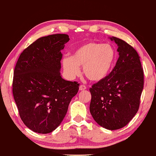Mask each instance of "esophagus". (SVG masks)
<instances>
[{
  "label": "esophagus",
  "mask_w": 156,
  "mask_h": 156,
  "mask_svg": "<svg viewBox=\"0 0 156 156\" xmlns=\"http://www.w3.org/2000/svg\"><path fill=\"white\" fill-rule=\"evenodd\" d=\"M79 90H80V91H82V90H86V87L85 85H80V87H79Z\"/></svg>",
  "instance_id": "obj_1"
}]
</instances>
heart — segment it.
<instances>
[{
	"label": "heart",
	"instance_id": "1",
	"mask_svg": "<svg viewBox=\"0 0 156 156\" xmlns=\"http://www.w3.org/2000/svg\"><path fill=\"white\" fill-rule=\"evenodd\" d=\"M116 59V51L108 43L88 42L79 46L71 57L62 59V66L69 79L80 75V67L86 78L93 82H99L107 77L112 70Z\"/></svg>",
	"mask_w": 156,
	"mask_h": 156
}]
</instances>
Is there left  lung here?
Listing matches in <instances>:
<instances>
[{"label":"left lung","mask_w":156,"mask_h":156,"mask_svg":"<svg viewBox=\"0 0 156 156\" xmlns=\"http://www.w3.org/2000/svg\"><path fill=\"white\" fill-rule=\"evenodd\" d=\"M118 45L119 57L111 73L90 88V113L97 124L115 130L127 125L137 113L144 87L139 55L126 42L109 37Z\"/></svg>","instance_id":"obj_1"}]
</instances>
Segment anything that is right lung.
<instances>
[{
  "label": "right lung",
  "mask_w": 156,
  "mask_h": 156,
  "mask_svg": "<svg viewBox=\"0 0 156 156\" xmlns=\"http://www.w3.org/2000/svg\"><path fill=\"white\" fill-rule=\"evenodd\" d=\"M69 41L67 34L42 37L23 51L16 64L14 99L23 122L37 133L54 131L78 92L79 84L64 80L60 73L61 51Z\"/></svg>",
  "instance_id": "obj_1"
}]
</instances>
